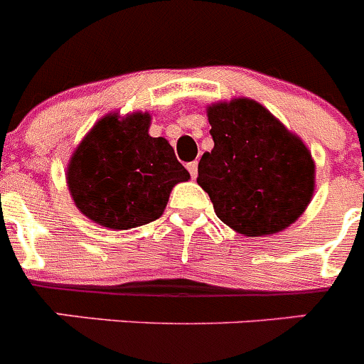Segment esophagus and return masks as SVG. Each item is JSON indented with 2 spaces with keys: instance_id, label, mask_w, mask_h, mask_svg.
Returning a JSON list of instances; mask_svg holds the SVG:
<instances>
[{
  "instance_id": "esophagus-1",
  "label": "esophagus",
  "mask_w": 364,
  "mask_h": 364,
  "mask_svg": "<svg viewBox=\"0 0 364 364\" xmlns=\"http://www.w3.org/2000/svg\"><path fill=\"white\" fill-rule=\"evenodd\" d=\"M188 171L191 175V178H197L198 175V162H189L188 164Z\"/></svg>"
}]
</instances>
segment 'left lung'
I'll return each mask as SVG.
<instances>
[{
    "mask_svg": "<svg viewBox=\"0 0 364 364\" xmlns=\"http://www.w3.org/2000/svg\"><path fill=\"white\" fill-rule=\"evenodd\" d=\"M213 149L198 162V186L215 213L246 237L291 226L315 191V162L306 144L250 98L208 105Z\"/></svg>",
    "mask_w": 364,
    "mask_h": 364,
    "instance_id": "1",
    "label": "left lung"
}]
</instances>
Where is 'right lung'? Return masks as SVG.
Wrapping results in <instances>:
<instances>
[{
  "instance_id": "add662e5",
  "label": "right lung",
  "mask_w": 364,
  "mask_h": 364,
  "mask_svg": "<svg viewBox=\"0 0 364 364\" xmlns=\"http://www.w3.org/2000/svg\"><path fill=\"white\" fill-rule=\"evenodd\" d=\"M149 112H109L83 136L67 164L74 204L109 230H129L162 217L171 189L188 182L166 138L149 134Z\"/></svg>"
}]
</instances>
